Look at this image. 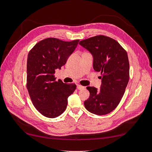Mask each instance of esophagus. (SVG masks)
<instances>
[{
	"label": "esophagus",
	"instance_id": "1",
	"mask_svg": "<svg viewBox=\"0 0 152 152\" xmlns=\"http://www.w3.org/2000/svg\"><path fill=\"white\" fill-rule=\"evenodd\" d=\"M84 88H85V87H83L81 85H77V89H78V90L83 89H84Z\"/></svg>",
	"mask_w": 152,
	"mask_h": 152
}]
</instances>
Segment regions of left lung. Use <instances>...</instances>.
Instances as JSON below:
<instances>
[{"instance_id":"left-lung-1","label":"left lung","mask_w":152,"mask_h":152,"mask_svg":"<svg viewBox=\"0 0 152 152\" xmlns=\"http://www.w3.org/2000/svg\"><path fill=\"white\" fill-rule=\"evenodd\" d=\"M79 44L92 55L93 69L102 74L100 91L87 87L90 95L84 101L85 107L96 115L109 114L119 104L129 80L127 53L117 41L103 35L82 40Z\"/></svg>"}]
</instances>
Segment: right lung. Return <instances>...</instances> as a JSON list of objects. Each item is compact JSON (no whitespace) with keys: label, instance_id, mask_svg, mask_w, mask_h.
<instances>
[{"label":"right lung","instance_id":"add662e5","mask_svg":"<svg viewBox=\"0 0 152 152\" xmlns=\"http://www.w3.org/2000/svg\"><path fill=\"white\" fill-rule=\"evenodd\" d=\"M79 40L64 42L55 38L41 40L27 57V88L34 107L45 117H58L66 108L68 98L76 89L74 83L56 81V70L66 64Z\"/></svg>","mask_w":152,"mask_h":152}]
</instances>
